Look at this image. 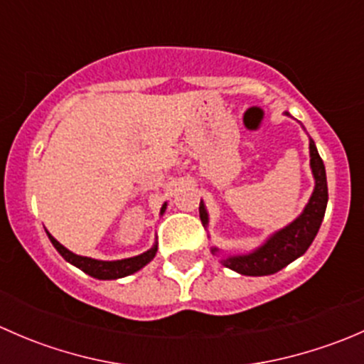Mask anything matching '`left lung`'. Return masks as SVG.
<instances>
[{
  "label": "left lung",
  "instance_id": "left-lung-1",
  "mask_svg": "<svg viewBox=\"0 0 364 364\" xmlns=\"http://www.w3.org/2000/svg\"><path fill=\"white\" fill-rule=\"evenodd\" d=\"M310 167L311 174L315 178V188L308 204L304 205L303 213L297 216L294 222L274 232L271 237H267L266 243L260 245L257 250L243 253V255H229L227 259H222L223 266L240 274H247V277H266V274H273L277 271L284 269L292 260H296L297 257H301L308 250V247H310L311 241L317 236L318 229H321L326 205H328V181H326L324 161H322L317 148H315V142L311 139ZM199 215L204 225H208L209 218L203 200H200L199 205ZM211 252L216 253L218 248H213Z\"/></svg>",
  "mask_w": 364,
  "mask_h": 364
}]
</instances>
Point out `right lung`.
Here are the masks:
<instances>
[{
	"label": "right lung",
	"instance_id": "right-lung-1",
	"mask_svg": "<svg viewBox=\"0 0 364 364\" xmlns=\"http://www.w3.org/2000/svg\"><path fill=\"white\" fill-rule=\"evenodd\" d=\"M165 208H167V204L161 205L160 213H164ZM47 236H49L50 243L54 245V248L61 253V257H63L67 262L73 264V266L79 267L80 271H84V273L90 274V277L98 278V280H117V278H123V277H128V274L137 273V271L142 269L146 264L151 262L153 257L156 255V250H159V245L155 243L148 252L141 253V255L130 257V259L97 260V259H91V257L77 255V253L67 250V248H65L60 241L54 240L49 232H47Z\"/></svg>",
	"mask_w": 364,
	"mask_h": 364
}]
</instances>
